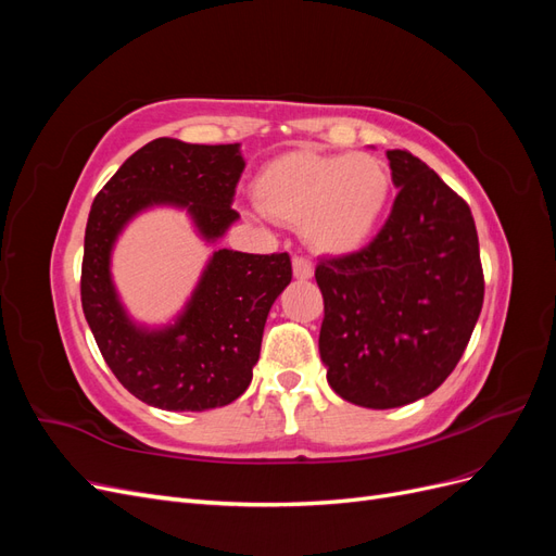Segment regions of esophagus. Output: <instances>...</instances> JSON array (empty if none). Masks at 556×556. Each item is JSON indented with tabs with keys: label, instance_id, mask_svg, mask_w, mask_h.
Returning <instances> with one entry per match:
<instances>
[{
	"label": "esophagus",
	"instance_id": "esophagus-1",
	"mask_svg": "<svg viewBox=\"0 0 556 556\" xmlns=\"http://www.w3.org/2000/svg\"><path fill=\"white\" fill-rule=\"evenodd\" d=\"M292 268H294V278L299 280H308L313 276V262L306 257H294L292 260Z\"/></svg>",
	"mask_w": 556,
	"mask_h": 556
}]
</instances>
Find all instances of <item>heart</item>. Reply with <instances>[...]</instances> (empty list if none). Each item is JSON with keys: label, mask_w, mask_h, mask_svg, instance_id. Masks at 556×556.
Masks as SVG:
<instances>
[{"label": "heart", "mask_w": 556, "mask_h": 556, "mask_svg": "<svg viewBox=\"0 0 556 556\" xmlns=\"http://www.w3.org/2000/svg\"><path fill=\"white\" fill-rule=\"evenodd\" d=\"M260 211L301 227L317 252L350 255L374 239L392 199V174L374 155L290 150L268 160L252 182Z\"/></svg>", "instance_id": "b5f03b06"}]
</instances>
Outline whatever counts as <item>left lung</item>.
I'll list each match as a JSON object with an SVG mask.
<instances>
[{
    "mask_svg": "<svg viewBox=\"0 0 556 556\" xmlns=\"http://www.w3.org/2000/svg\"><path fill=\"white\" fill-rule=\"evenodd\" d=\"M399 194L376 237L319 260V357L341 399L396 408L439 390L482 311L484 276L466 201L408 150H387Z\"/></svg>",
    "mask_w": 556,
    "mask_h": 556,
    "instance_id": "8db88e82",
    "label": "left lung"
}]
</instances>
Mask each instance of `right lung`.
<instances>
[{
    "label": "right lung",
    "instance_id": "1",
    "mask_svg": "<svg viewBox=\"0 0 556 556\" xmlns=\"http://www.w3.org/2000/svg\"><path fill=\"white\" fill-rule=\"evenodd\" d=\"M245 162L239 143L155 139L125 160L92 201L80 266V301L99 352L127 392L162 410H211L239 399L260 359L266 315L292 280L288 252L217 250L178 323L134 327L115 296L111 248L131 215L185 206L206 239L237 220L231 208Z\"/></svg>",
    "mask_w": 556,
    "mask_h": 556
}]
</instances>
